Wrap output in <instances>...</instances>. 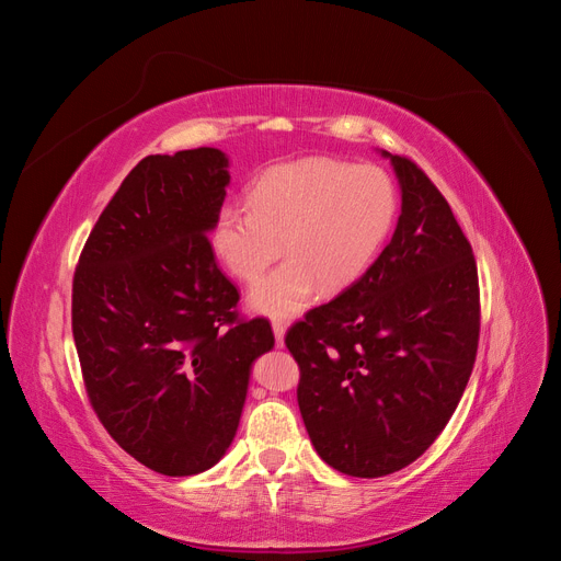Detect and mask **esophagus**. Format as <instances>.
I'll use <instances>...</instances> for the list:
<instances>
[{
	"label": "esophagus",
	"instance_id": "obj_1",
	"mask_svg": "<svg viewBox=\"0 0 561 561\" xmlns=\"http://www.w3.org/2000/svg\"><path fill=\"white\" fill-rule=\"evenodd\" d=\"M271 328H274L276 344H278V346H283V344H285V330H287V322H283V320H274V322H271Z\"/></svg>",
	"mask_w": 561,
	"mask_h": 561
}]
</instances>
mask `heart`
I'll use <instances>...</instances> for the list:
<instances>
[{"label": "heart", "mask_w": 561, "mask_h": 561, "mask_svg": "<svg viewBox=\"0 0 561 561\" xmlns=\"http://www.w3.org/2000/svg\"><path fill=\"white\" fill-rule=\"evenodd\" d=\"M248 206L217 210L213 252L231 276L252 283L283 250L287 260L248 301L266 316H295L311 307L318 287L334 295L365 274L393 227L398 196L379 165L311 157L254 180Z\"/></svg>", "instance_id": "b5f03b06"}]
</instances>
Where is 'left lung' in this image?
<instances>
[{
	"mask_svg": "<svg viewBox=\"0 0 561 561\" xmlns=\"http://www.w3.org/2000/svg\"><path fill=\"white\" fill-rule=\"evenodd\" d=\"M393 163L402 213L365 274L285 334L297 402L318 456L351 478L402 470L443 433L480 339L478 264L447 198Z\"/></svg>",
	"mask_w": 561,
	"mask_h": 561,
	"instance_id": "obj_1",
	"label": "left lung"
}]
</instances>
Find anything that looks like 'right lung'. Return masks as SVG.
<instances>
[{
    "instance_id": "right-lung-1",
    "label": "right lung",
    "mask_w": 561,
    "mask_h": 561,
    "mask_svg": "<svg viewBox=\"0 0 561 561\" xmlns=\"http://www.w3.org/2000/svg\"><path fill=\"white\" fill-rule=\"evenodd\" d=\"M229 159L198 147L145 157L81 250L72 334L105 431L171 478L213 468L233 443L266 318L243 320L239 290L208 241Z\"/></svg>"
}]
</instances>
